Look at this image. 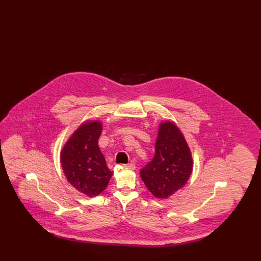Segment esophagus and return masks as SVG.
Instances as JSON below:
<instances>
[{"instance_id": "34e87169", "label": "esophagus", "mask_w": 261, "mask_h": 261, "mask_svg": "<svg viewBox=\"0 0 261 261\" xmlns=\"http://www.w3.org/2000/svg\"><path fill=\"white\" fill-rule=\"evenodd\" d=\"M123 166L126 167V168L131 169V170H134V169L136 168V166H135V164H134V163H128V164H124Z\"/></svg>"}]
</instances>
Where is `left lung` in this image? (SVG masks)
Returning a JSON list of instances; mask_svg holds the SVG:
<instances>
[{"mask_svg": "<svg viewBox=\"0 0 261 261\" xmlns=\"http://www.w3.org/2000/svg\"><path fill=\"white\" fill-rule=\"evenodd\" d=\"M193 162L187 142L176 125L160 126L155 154L140 171L149 192L159 199H166L184 186L192 173Z\"/></svg>", "mask_w": 261, "mask_h": 261, "instance_id": "left-lung-1", "label": "left lung"}]
</instances>
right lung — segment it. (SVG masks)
<instances>
[{
  "label": "right lung",
  "instance_id": "obj_1",
  "mask_svg": "<svg viewBox=\"0 0 261 261\" xmlns=\"http://www.w3.org/2000/svg\"><path fill=\"white\" fill-rule=\"evenodd\" d=\"M101 124L81 125L62 149V168L67 181L89 197L99 195L108 186L112 171L98 146Z\"/></svg>",
  "mask_w": 261,
  "mask_h": 261
}]
</instances>
